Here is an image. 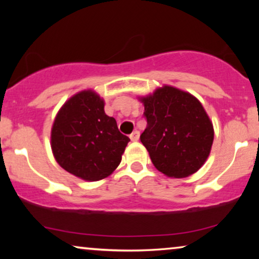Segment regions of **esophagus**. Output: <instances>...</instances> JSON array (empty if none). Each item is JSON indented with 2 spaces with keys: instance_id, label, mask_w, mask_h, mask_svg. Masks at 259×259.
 Returning <instances> with one entry per match:
<instances>
[{
  "instance_id": "34e87169",
  "label": "esophagus",
  "mask_w": 259,
  "mask_h": 259,
  "mask_svg": "<svg viewBox=\"0 0 259 259\" xmlns=\"http://www.w3.org/2000/svg\"><path fill=\"white\" fill-rule=\"evenodd\" d=\"M139 137H140L139 131H134V132L130 136L131 140H132V141H137V140H139Z\"/></svg>"
}]
</instances>
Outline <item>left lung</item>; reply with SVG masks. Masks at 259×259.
Wrapping results in <instances>:
<instances>
[{"mask_svg":"<svg viewBox=\"0 0 259 259\" xmlns=\"http://www.w3.org/2000/svg\"><path fill=\"white\" fill-rule=\"evenodd\" d=\"M147 127L140 140L155 168L171 178L197 172L210 154L213 126L197 98L171 86L140 98Z\"/></svg>","mask_w":259,"mask_h":259,"instance_id":"left-lung-1","label":"left lung"}]
</instances>
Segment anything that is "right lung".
I'll return each mask as SVG.
<instances>
[{"mask_svg": "<svg viewBox=\"0 0 259 259\" xmlns=\"http://www.w3.org/2000/svg\"><path fill=\"white\" fill-rule=\"evenodd\" d=\"M95 92L82 91L65 102L52 127V151L63 169L98 182L112 175L121 161L130 138L120 133Z\"/></svg>", "mask_w": 259, "mask_h": 259, "instance_id": "obj_1", "label": "right lung"}]
</instances>
